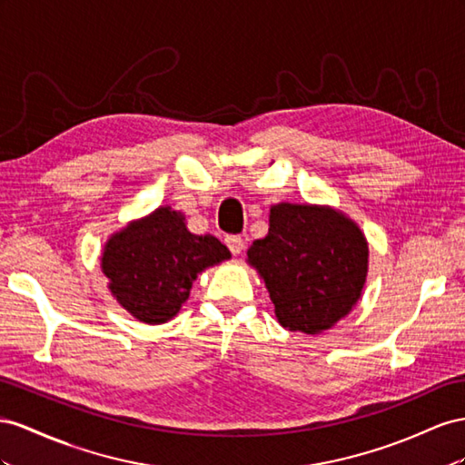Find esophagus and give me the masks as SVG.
<instances>
[{
	"instance_id": "34e87169",
	"label": "esophagus",
	"mask_w": 465,
	"mask_h": 465,
	"mask_svg": "<svg viewBox=\"0 0 465 465\" xmlns=\"http://www.w3.org/2000/svg\"><path fill=\"white\" fill-rule=\"evenodd\" d=\"M225 243H228V247H230V251H232L233 255H240L242 251L245 249V242H243V237H240V235L225 237Z\"/></svg>"
}]
</instances>
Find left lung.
I'll return each instance as SVG.
<instances>
[{
	"label": "left lung",
	"mask_w": 465,
	"mask_h": 465,
	"mask_svg": "<svg viewBox=\"0 0 465 465\" xmlns=\"http://www.w3.org/2000/svg\"><path fill=\"white\" fill-rule=\"evenodd\" d=\"M247 262L264 281L278 323L317 335L361 298L368 243L339 210L281 203L271 208L269 233L249 247Z\"/></svg>",
	"instance_id": "1"
}]
</instances>
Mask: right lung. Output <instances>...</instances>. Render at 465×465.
<instances>
[{
  "label": "right lung",
  "instance_id": "obj_1",
  "mask_svg": "<svg viewBox=\"0 0 465 465\" xmlns=\"http://www.w3.org/2000/svg\"><path fill=\"white\" fill-rule=\"evenodd\" d=\"M230 257L214 235L191 233L181 212L159 206L111 235L101 269L111 294L130 315L159 325L189 300L198 272Z\"/></svg>",
  "mask_w": 465,
  "mask_h": 465
}]
</instances>
